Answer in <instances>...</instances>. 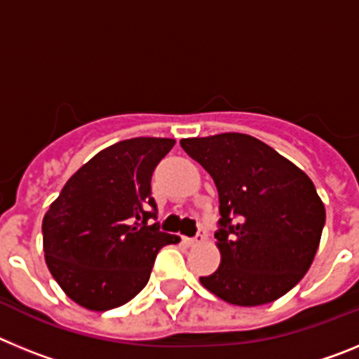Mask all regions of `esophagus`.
<instances>
[{
	"instance_id": "esophagus-1",
	"label": "esophagus",
	"mask_w": 359,
	"mask_h": 359,
	"mask_svg": "<svg viewBox=\"0 0 359 359\" xmlns=\"http://www.w3.org/2000/svg\"><path fill=\"white\" fill-rule=\"evenodd\" d=\"M183 243L189 246H198V244L205 243V233H198L196 237H183Z\"/></svg>"
}]
</instances>
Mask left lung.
Returning a JSON list of instances; mask_svg holds the SVG:
<instances>
[{"label": "left lung", "mask_w": 359, "mask_h": 359, "mask_svg": "<svg viewBox=\"0 0 359 359\" xmlns=\"http://www.w3.org/2000/svg\"><path fill=\"white\" fill-rule=\"evenodd\" d=\"M183 151L212 176L219 194L221 264L199 282L233 306L286 294L315 261L325 207L302 169L243 133L183 138Z\"/></svg>", "instance_id": "8db88e82"}]
</instances>
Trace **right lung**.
<instances>
[{"mask_svg": "<svg viewBox=\"0 0 359 359\" xmlns=\"http://www.w3.org/2000/svg\"><path fill=\"white\" fill-rule=\"evenodd\" d=\"M172 138H131L95 154L43 217L44 261L73 302L90 311L123 306L151 277L158 252L180 237L160 231L151 177Z\"/></svg>", "mask_w": 359, "mask_h": 359, "instance_id": "1", "label": "right lung"}]
</instances>
